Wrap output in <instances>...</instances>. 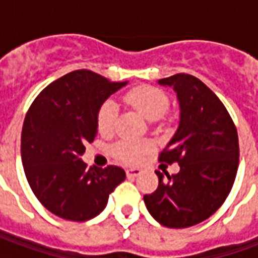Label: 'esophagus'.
<instances>
[{
  "label": "esophagus",
  "instance_id": "obj_1",
  "mask_svg": "<svg viewBox=\"0 0 258 258\" xmlns=\"http://www.w3.org/2000/svg\"><path fill=\"white\" fill-rule=\"evenodd\" d=\"M141 170L139 169H127L125 170V174L128 178H137L138 175H141Z\"/></svg>",
  "mask_w": 258,
  "mask_h": 258
}]
</instances>
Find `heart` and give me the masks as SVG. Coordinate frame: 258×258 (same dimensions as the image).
Returning <instances> with one entry per match:
<instances>
[{
	"instance_id": "obj_1",
	"label": "heart",
	"mask_w": 258,
	"mask_h": 258,
	"mask_svg": "<svg viewBox=\"0 0 258 258\" xmlns=\"http://www.w3.org/2000/svg\"><path fill=\"white\" fill-rule=\"evenodd\" d=\"M124 101L134 109L142 113L149 120H157L162 117L170 107L169 96L161 88L149 84H142L130 89L124 95ZM116 104L112 100H105L100 105L96 115V125L99 133L105 135L113 130L116 120ZM151 150L149 142L121 141L112 147V154L117 159L125 163H138L142 161L143 154Z\"/></svg>"
}]
</instances>
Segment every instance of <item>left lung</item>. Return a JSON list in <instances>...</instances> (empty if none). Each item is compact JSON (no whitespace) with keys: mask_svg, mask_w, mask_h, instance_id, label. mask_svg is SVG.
<instances>
[{"mask_svg":"<svg viewBox=\"0 0 258 258\" xmlns=\"http://www.w3.org/2000/svg\"><path fill=\"white\" fill-rule=\"evenodd\" d=\"M159 84L176 92L179 127L159 162L178 163V174L157 170L159 184L143 197L146 208L167 228H188L221 208L232 190L238 169L240 146L234 121L216 93L200 79L176 74Z\"/></svg>","mask_w":258,"mask_h":258,"instance_id":"left-lung-1","label":"left lung"}]
</instances>
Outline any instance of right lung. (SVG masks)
<instances>
[{
  "label": "right lung",
  "instance_id": "1",
  "mask_svg": "<svg viewBox=\"0 0 258 258\" xmlns=\"http://www.w3.org/2000/svg\"><path fill=\"white\" fill-rule=\"evenodd\" d=\"M125 84L74 71L46 86L30 104L21 133L22 166L33 194L54 216L91 220L124 180L119 166L87 167L80 157L96 137L100 105Z\"/></svg>",
  "mask_w": 258,
  "mask_h": 258
}]
</instances>
